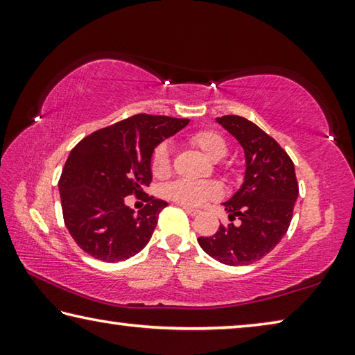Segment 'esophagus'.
<instances>
[{
  "instance_id": "34e87169",
  "label": "esophagus",
  "mask_w": 355,
  "mask_h": 355,
  "mask_svg": "<svg viewBox=\"0 0 355 355\" xmlns=\"http://www.w3.org/2000/svg\"><path fill=\"white\" fill-rule=\"evenodd\" d=\"M182 208H183L184 211L188 213L189 216H197V214H200L199 209H196V208H189V207H186V205H182Z\"/></svg>"
}]
</instances>
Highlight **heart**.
<instances>
[{"label": "heart", "mask_w": 355, "mask_h": 355, "mask_svg": "<svg viewBox=\"0 0 355 355\" xmlns=\"http://www.w3.org/2000/svg\"><path fill=\"white\" fill-rule=\"evenodd\" d=\"M191 142L211 161H220L228 152L225 137L218 131L202 130L191 137ZM171 169V148L167 144H159L152 156V172L156 177H163ZM164 194L173 202L186 207H200L209 200L219 199L222 189L214 182H189L175 180L166 184Z\"/></svg>", "instance_id": "b5f03b06"}]
</instances>
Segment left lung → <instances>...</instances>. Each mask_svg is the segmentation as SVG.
<instances>
[{
  "instance_id": "left-lung-1",
  "label": "left lung",
  "mask_w": 355,
  "mask_h": 355,
  "mask_svg": "<svg viewBox=\"0 0 355 355\" xmlns=\"http://www.w3.org/2000/svg\"><path fill=\"white\" fill-rule=\"evenodd\" d=\"M244 150L245 172L239 189L225 203L228 219L213 236H200V248L228 266H244L269 254L290 227L299 188L294 164L277 141L239 116L218 117Z\"/></svg>"
}]
</instances>
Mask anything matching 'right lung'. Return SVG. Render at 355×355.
<instances>
[{
    "instance_id": "right-lung-1",
    "label": "right lung",
    "mask_w": 355,
    "mask_h": 355,
    "mask_svg": "<svg viewBox=\"0 0 355 355\" xmlns=\"http://www.w3.org/2000/svg\"><path fill=\"white\" fill-rule=\"evenodd\" d=\"M188 123V119L136 114L89 135L71 150L59 194L65 227L86 254L116 263L146 248L167 202L147 197L136 213L125 197L142 194L152 182L155 148Z\"/></svg>"
}]
</instances>
